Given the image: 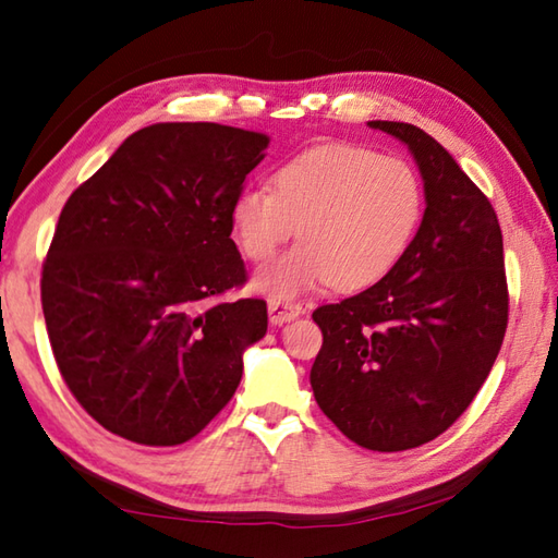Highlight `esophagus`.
<instances>
[{
    "label": "esophagus",
    "instance_id": "1",
    "mask_svg": "<svg viewBox=\"0 0 558 558\" xmlns=\"http://www.w3.org/2000/svg\"><path fill=\"white\" fill-rule=\"evenodd\" d=\"M302 314H304L302 304L276 302V300H270V302H268V316H270V324H276V326L288 324V322H292V318H298V316H302Z\"/></svg>",
    "mask_w": 558,
    "mask_h": 558
}]
</instances>
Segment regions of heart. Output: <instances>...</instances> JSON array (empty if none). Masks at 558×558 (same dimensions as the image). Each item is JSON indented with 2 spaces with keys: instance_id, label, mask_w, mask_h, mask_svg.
<instances>
[{
  "instance_id": "heart-1",
  "label": "heart",
  "mask_w": 558,
  "mask_h": 558,
  "mask_svg": "<svg viewBox=\"0 0 558 558\" xmlns=\"http://www.w3.org/2000/svg\"><path fill=\"white\" fill-rule=\"evenodd\" d=\"M422 216V186L405 160L369 148L324 144L280 165L272 192L248 186L230 220L242 254L266 260L298 228L302 242L254 276L270 300H294L333 282L364 290L405 252Z\"/></svg>"
}]
</instances>
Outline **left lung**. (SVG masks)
<instances>
[{"label":"left lung","instance_id":"1","mask_svg":"<svg viewBox=\"0 0 558 558\" xmlns=\"http://www.w3.org/2000/svg\"><path fill=\"white\" fill-rule=\"evenodd\" d=\"M402 141L424 180V218L386 276L312 314L318 408L378 453L444 434L494 366L508 324L499 218L453 156L420 126L369 122Z\"/></svg>","mask_w":558,"mask_h":558}]
</instances>
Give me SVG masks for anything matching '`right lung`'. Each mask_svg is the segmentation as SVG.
I'll list each match as a JSON object with an SVG mask.
<instances>
[{
  "label": "right lung",
  "mask_w": 558,
  "mask_h": 558,
  "mask_svg": "<svg viewBox=\"0 0 558 558\" xmlns=\"http://www.w3.org/2000/svg\"><path fill=\"white\" fill-rule=\"evenodd\" d=\"M268 136L213 122L138 129L69 196L43 264L47 336L64 384L105 429L144 446L194 438L266 336L230 208Z\"/></svg>",
  "instance_id": "obj_1"
}]
</instances>
